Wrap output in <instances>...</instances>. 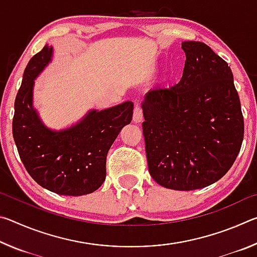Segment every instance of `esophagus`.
I'll list each match as a JSON object with an SVG mask.
<instances>
[{
	"label": "esophagus",
	"instance_id": "obj_1",
	"mask_svg": "<svg viewBox=\"0 0 257 257\" xmlns=\"http://www.w3.org/2000/svg\"><path fill=\"white\" fill-rule=\"evenodd\" d=\"M134 121L135 122H142L143 121V108L141 105H138V104H136V106H135V110H134Z\"/></svg>",
	"mask_w": 257,
	"mask_h": 257
}]
</instances>
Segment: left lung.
<instances>
[{"label": "left lung", "instance_id": "obj_1", "mask_svg": "<svg viewBox=\"0 0 257 257\" xmlns=\"http://www.w3.org/2000/svg\"><path fill=\"white\" fill-rule=\"evenodd\" d=\"M180 81L143 102L149 171L159 185L194 190L221 179L237 159L243 116L225 61L202 42H184Z\"/></svg>", "mask_w": 257, "mask_h": 257}]
</instances>
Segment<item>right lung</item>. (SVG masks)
I'll return each instance as SVG.
<instances>
[{
	"label": "right lung",
	"mask_w": 257,
	"mask_h": 257,
	"mask_svg": "<svg viewBox=\"0 0 257 257\" xmlns=\"http://www.w3.org/2000/svg\"><path fill=\"white\" fill-rule=\"evenodd\" d=\"M51 56L52 47L45 45L26 67L15 101L12 133L26 170L38 185L59 195L81 196L105 180L107 152L121 129L132 122L134 103L90 111L62 132L47 129L33 108V86Z\"/></svg>",
	"instance_id": "add662e5"
}]
</instances>
